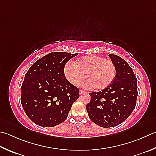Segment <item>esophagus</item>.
Returning <instances> with one entry per match:
<instances>
[{
  "mask_svg": "<svg viewBox=\"0 0 156 156\" xmlns=\"http://www.w3.org/2000/svg\"><path fill=\"white\" fill-rule=\"evenodd\" d=\"M84 93H85V91H84V90H80V94L81 95V94H83Z\"/></svg>",
  "mask_w": 156,
  "mask_h": 156,
  "instance_id": "34e87169",
  "label": "esophagus"
}]
</instances>
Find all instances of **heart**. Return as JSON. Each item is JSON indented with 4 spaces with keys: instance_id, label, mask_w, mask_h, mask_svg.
I'll return each mask as SVG.
<instances>
[{
    "instance_id": "heart-1",
    "label": "heart",
    "mask_w": 156,
    "mask_h": 156,
    "mask_svg": "<svg viewBox=\"0 0 156 156\" xmlns=\"http://www.w3.org/2000/svg\"><path fill=\"white\" fill-rule=\"evenodd\" d=\"M63 71L66 79L73 85L78 86L87 76L89 80L84 86L100 90L108 87L116 76L114 63L98 55L83 56L75 63L68 61Z\"/></svg>"
}]
</instances>
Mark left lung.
<instances>
[{
	"mask_svg": "<svg viewBox=\"0 0 156 156\" xmlns=\"http://www.w3.org/2000/svg\"><path fill=\"white\" fill-rule=\"evenodd\" d=\"M116 68V76L106 89L90 93L87 104L90 119L102 127L119 125L132 114L136 104L137 79L128 63L120 56L109 54Z\"/></svg>",
	"mask_w": 156,
	"mask_h": 156,
	"instance_id": "8db88e82",
	"label": "left lung"
}]
</instances>
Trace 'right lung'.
<instances>
[{
	"label": "right lung",
	"instance_id": "obj_1",
	"mask_svg": "<svg viewBox=\"0 0 156 156\" xmlns=\"http://www.w3.org/2000/svg\"><path fill=\"white\" fill-rule=\"evenodd\" d=\"M78 54L55 52L34 63L24 76L21 103L37 125L52 127L63 123L80 90L67 80L64 67Z\"/></svg>",
	"mask_w": 156,
	"mask_h": 156
}]
</instances>
